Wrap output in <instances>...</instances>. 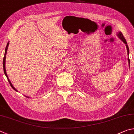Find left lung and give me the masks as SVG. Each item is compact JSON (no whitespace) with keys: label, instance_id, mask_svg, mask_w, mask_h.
I'll return each mask as SVG.
<instances>
[{"label":"left lung","instance_id":"left-lung-1","mask_svg":"<svg viewBox=\"0 0 134 134\" xmlns=\"http://www.w3.org/2000/svg\"><path fill=\"white\" fill-rule=\"evenodd\" d=\"M116 35H117V36H118L119 39H120L122 41L124 44H125L126 46V50H127V54H128V65H129V68H130V59H129V53H130V51H129V48H128V46L127 44V42H126V40L125 39V37H124L122 34L121 32H118L116 33Z\"/></svg>","mask_w":134,"mask_h":134}]
</instances>
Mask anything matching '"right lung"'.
<instances>
[{
	"label": "right lung",
	"instance_id": "right-lung-1",
	"mask_svg": "<svg viewBox=\"0 0 134 134\" xmlns=\"http://www.w3.org/2000/svg\"><path fill=\"white\" fill-rule=\"evenodd\" d=\"M9 44V42H8V44H7L6 47V48H5V51H4V58H3V71H4V75H5L6 76V78H7V79H8V81H9V83H10V86H12V88L14 90L16 91V92H18V91L17 90H16V89L15 87H14V86H13V85H12V83H11V82L10 81V80H9V78H8V75H7L6 71V68H5V63H6V53H7V51H8V48ZM25 97H27V98H29V97H26V96H25Z\"/></svg>",
	"mask_w": 134,
	"mask_h": 134
}]
</instances>
